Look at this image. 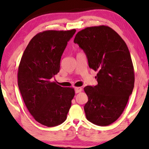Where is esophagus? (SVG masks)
I'll return each instance as SVG.
<instances>
[{"mask_svg":"<svg viewBox=\"0 0 149 149\" xmlns=\"http://www.w3.org/2000/svg\"><path fill=\"white\" fill-rule=\"evenodd\" d=\"M82 91V88L81 87H76L75 88V93H78L81 92Z\"/></svg>","mask_w":149,"mask_h":149,"instance_id":"esophagus-1","label":"esophagus"}]
</instances>
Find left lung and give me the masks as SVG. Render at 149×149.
Listing matches in <instances>:
<instances>
[{
    "instance_id": "1",
    "label": "left lung",
    "mask_w": 149,
    "mask_h": 149,
    "mask_svg": "<svg viewBox=\"0 0 149 149\" xmlns=\"http://www.w3.org/2000/svg\"><path fill=\"white\" fill-rule=\"evenodd\" d=\"M74 42L86 54L89 67L98 72V84L84 88L88 97L84 107L86 118L97 125H109L122 115L134 88L128 47L116 31L106 26L79 31Z\"/></svg>"
}]
</instances>
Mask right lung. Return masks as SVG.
Segmentation results:
<instances>
[{
  "label": "right lung",
  "mask_w": 149,
  "mask_h": 149,
  "mask_svg": "<svg viewBox=\"0 0 149 149\" xmlns=\"http://www.w3.org/2000/svg\"><path fill=\"white\" fill-rule=\"evenodd\" d=\"M75 29L45 31L29 42L20 60L18 85L24 102L38 122L47 127L65 121L74 89L52 81L59 72L60 60Z\"/></svg>",
  "instance_id": "add662e5"
}]
</instances>
